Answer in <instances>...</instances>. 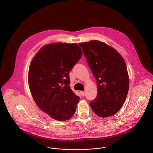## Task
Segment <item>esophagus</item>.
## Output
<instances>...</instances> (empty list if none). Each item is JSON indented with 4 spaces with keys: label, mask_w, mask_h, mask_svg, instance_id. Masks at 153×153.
<instances>
[{
    "label": "esophagus",
    "mask_w": 153,
    "mask_h": 153,
    "mask_svg": "<svg viewBox=\"0 0 153 153\" xmlns=\"http://www.w3.org/2000/svg\"><path fill=\"white\" fill-rule=\"evenodd\" d=\"M80 94H81V96L82 97H83V96H85V91H80Z\"/></svg>",
    "instance_id": "obj_1"
}]
</instances>
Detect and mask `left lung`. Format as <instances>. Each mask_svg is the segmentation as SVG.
I'll return each mask as SVG.
<instances>
[{
	"label": "left lung",
	"instance_id": "8db88e82",
	"mask_svg": "<svg viewBox=\"0 0 153 153\" xmlns=\"http://www.w3.org/2000/svg\"><path fill=\"white\" fill-rule=\"evenodd\" d=\"M79 45L97 81V95L90 105L98 116H111L121 108L128 93L126 63L117 51L105 43L91 40Z\"/></svg>",
	"mask_w": 153,
	"mask_h": 153
}]
</instances>
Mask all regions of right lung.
I'll list each match as a JSON object with an SVG mask.
<instances>
[{
  "label": "right lung",
  "mask_w": 153,
  "mask_h": 153,
  "mask_svg": "<svg viewBox=\"0 0 153 153\" xmlns=\"http://www.w3.org/2000/svg\"><path fill=\"white\" fill-rule=\"evenodd\" d=\"M82 56L76 43H56L42 47L30 65L28 83L39 108L56 120L74 114L79 97L70 87L69 72Z\"/></svg>",
  "instance_id": "add662e5"
}]
</instances>
